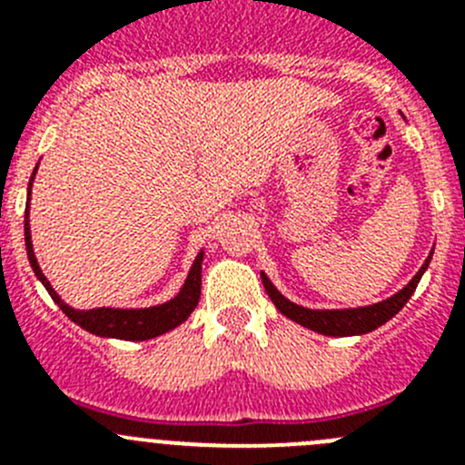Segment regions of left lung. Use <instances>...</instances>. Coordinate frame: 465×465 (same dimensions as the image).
I'll use <instances>...</instances> for the list:
<instances>
[{
    "instance_id": "8db88e82",
    "label": "left lung",
    "mask_w": 465,
    "mask_h": 465,
    "mask_svg": "<svg viewBox=\"0 0 465 465\" xmlns=\"http://www.w3.org/2000/svg\"><path fill=\"white\" fill-rule=\"evenodd\" d=\"M430 258H433V252L429 253V258H426L424 265L419 268V272L414 274L398 293H393L391 298L375 302V305L347 307V310H310V307H302L298 305V302H291L286 295L279 293L277 286L270 282V277L265 272H261V279L265 291H268L270 300L274 302V307H277L283 316H289L291 322L310 328V331L314 332H322V335H331V338H349V335H365V332H372L375 328H380L381 323L393 319V316L405 307L410 295L414 293L421 274L429 270Z\"/></svg>"
}]
</instances>
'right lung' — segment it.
Listing matches in <instances>:
<instances>
[{"label": "right lung", "instance_id": "add662e5", "mask_svg": "<svg viewBox=\"0 0 465 465\" xmlns=\"http://www.w3.org/2000/svg\"><path fill=\"white\" fill-rule=\"evenodd\" d=\"M36 170H39V163H36L35 172H32L30 186H27V212H25V246H27V258H30V265L35 270L36 279H39L44 286H46L48 295L55 300V305L64 312V314L72 319L76 326H81L84 331L93 332V335H100V338H114V340H130V342H142V340L158 338V335H165V332L174 331L176 326H182L188 316L193 314V310L200 302V286H203V261H204V249H200V253L193 261L191 270H188V277L183 282V286L179 289V293L174 298H170L167 302H160L153 307H134V310H125V307H93V310H74L72 305H67L60 293L51 286V282L46 279V274L41 272L39 261L35 256V246H32V230H30V197H32V183H35Z\"/></svg>", "mask_w": 465, "mask_h": 465}]
</instances>
